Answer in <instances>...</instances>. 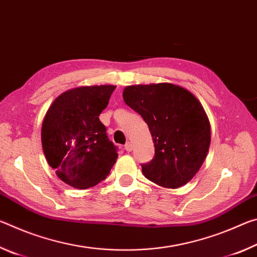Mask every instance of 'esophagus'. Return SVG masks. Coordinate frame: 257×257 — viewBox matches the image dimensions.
Here are the masks:
<instances>
[{
  "instance_id": "34e87169",
  "label": "esophagus",
  "mask_w": 257,
  "mask_h": 257,
  "mask_svg": "<svg viewBox=\"0 0 257 257\" xmlns=\"http://www.w3.org/2000/svg\"><path fill=\"white\" fill-rule=\"evenodd\" d=\"M124 150L127 151V152H132V151H133V144H132V143L128 142L127 144L124 145Z\"/></svg>"
}]
</instances>
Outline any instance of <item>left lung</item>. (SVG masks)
Returning a JSON list of instances; mask_svg holds the SVG:
<instances>
[{
	"label": "left lung",
	"mask_w": 257,
	"mask_h": 257,
	"mask_svg": "<svg viewBox=\"0 0 257 257\" xmlns=\"http://www.w3.org/2000/svg\"><path fill=\"white\" fill-rule=\"evenodd\" d=\"M125 104L142 115L153 138L155 155L142 165L147 179L178 188L193 179L211 144V124L201 102L184 87L170 82L132 85Z\"/></svg>",
	"instance_id": "1"
}]
</instances>
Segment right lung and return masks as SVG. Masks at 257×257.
I'll return each instance as SVG.
<instances>
[{
    "label": "right lung",
    "mask_w": 257,
    "mask_h": 257,
    "mask_svg": "<svg viewBox=\"0 0 257 257\" xmlns=\"http://www.w3.org/2000/svg\"><path fill=\"white\" fill-rule=\"evenodd\" d=\"M114 89V85L76 87L56 97L46 112L43 151L56 176L69 186H96L118 159L116 147L98 118Z\"/></svg>",
    "instance_id": "right-lung-1"
}]
</instances>
